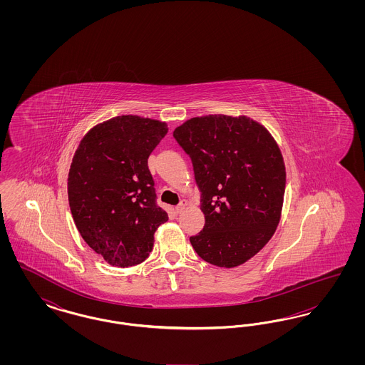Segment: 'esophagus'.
<instances>
[{
  "instance_id": "1",
  "label": "esophagus",
  "mask_w": 365,
  "mask_h": 365,
  "mask_svg": "<svg viewBox=\"0 0 365 365\" xmlns=\"http://www.w3.org/2000/svg\"><path fill=\"white\" fill-rule=\"evenodd\" d=\"M186 205H187V202H186L185 200H183V201H180V204L175 207V213H180V212H183V209L186 208Z\"/></svg>"
}]
</instances>
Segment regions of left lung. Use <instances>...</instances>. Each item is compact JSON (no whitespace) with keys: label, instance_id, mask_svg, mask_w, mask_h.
Instances as JSON below:
<instances>
[{"label":"left lung","instance_id":"8db88e82","mask_svg":"<svg viewBox=\"0 0 365 365\" xmlns=\"http://www.w3.org/2000/svg\"><path fill=\"white\" fill-rule=\"evenodd\" d=\"M201 191L205 226L190 237L209 264L232 268L252 259L279 225L286 187L283 157L271 134L246 118L209 115L176 127Z\"/></svg>","mask_w":365,"mask_h":365}]
</instances>
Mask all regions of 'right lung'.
I'll use <instances>...</instances> for the list:
<instances>
[{
	"instance_id": "obj_1",
	"label": "right lung",
	"mask_w": 365,
	"mask_h": 365,
	"mask_svg": "<svg viewBox=\"0 0 365 365\" xmlns=\"http://www.w3.org/2000/svg\"><path fill=\"white\" fill-rule=\"evenodd\" d=\"M167 124L133 115L91 128L72 158L71 213L85 242L110 265L133 267L152 252L168 215L157 205L148 158Z\"/></svg>"
}]
</instances>
